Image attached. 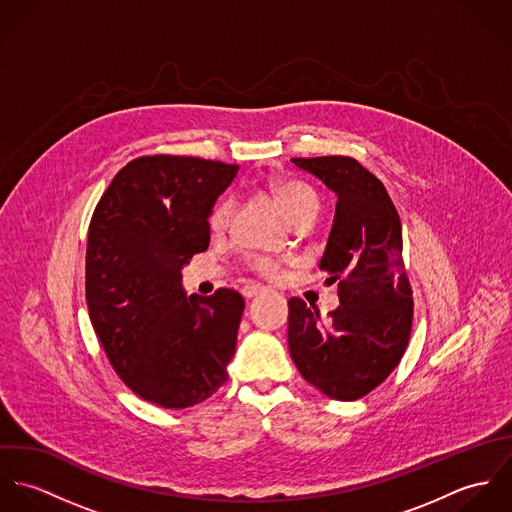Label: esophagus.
Masks as SVG:
<instances>
[{"instance_id": "obj_1", "label": "esophagus", "mask_w": 512, "mask_h": 512, "mask_svg": "<svg viewBox=\"0 0 512 512\" xmlns=\"http://www.w3.org/2000/svg\"><path fill=\"white\" fill-rule=\"evenodd\" d=\"M242 295L246 297V299H250V297H256L258 293L264 292V288L262 286H254V284H250V286H242Z\"/></svg>"}]
</instances>
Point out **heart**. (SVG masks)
I'll use <instances>...</instances> for the list:
<instances>
[{
    "label": "heart",
    "mask_w": 512,
    "mask_h": 512,
    "mask_svg": "<svg viewBox=\"0 0 512 512\" xmlns=\"http://www.w3.org/2000/svg\"><path fill=\"white\" fill-rule=\"evenodd\" d=\"M272 193L292 222L303 217H317L319 213V207H321L319 195L315 193V189H311L303 181L278 179L272 183ZM230 215H232V199L222 197L209 211V217H207L209 230L215 234L224 232L228 228ZM246 266L264 278H274L280 272V260L264 254H250L246 258Z\"/></svg>",
    "instance_id": "obj_1"
}]
</instances>
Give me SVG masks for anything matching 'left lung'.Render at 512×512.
Returning a JSON list of instances; mask_svg holds the SVG:
<instances>
[{
  "label": "left lung",
  "mask_w": 512,
  "mask_h": 512,
  "mask_svg": "<svg viewBox=\"0 0 512 512\" xmlns=\"http://www.w3.org/2000/svg\"><path fill=\"white\" fill-rule=\"evenodd\" d=\"M337 195L321 270L339 282L335 311L321 319L288 301L290 355L301 376L335 400H359L398 366L412 333L414 297L402 258V222L384 185L347 155L293 157Z\"/></svg>",
  "instance_id": "left-lung-1"
}]
</instances>
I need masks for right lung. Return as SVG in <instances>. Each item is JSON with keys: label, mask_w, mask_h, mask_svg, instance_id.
<instances>
[{"label": "right lung", "mask_w": 512, "mask_h": 512, "mask_svg": "<svg viewBox=\"0 0 512 512\" xmlns=\"http://www.w3.org/2000/svg\"><path fill=\"white\" fill-rule=\"evenodd\" d=\"M238 167L142 155L100 197L86 244V303L116 374L151 404L189 408L228 380L244 299L185 295L181 268L209 248L207 217Z\"/></svg>", "instance_id": "obj_1"}]
</instances>
